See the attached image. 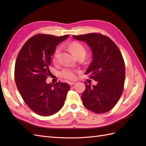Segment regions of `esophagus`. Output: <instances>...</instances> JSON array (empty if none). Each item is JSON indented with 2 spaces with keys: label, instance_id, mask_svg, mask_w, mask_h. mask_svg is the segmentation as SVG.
<instances>
[{
  "label": "esophagus",
  "instance_id": "34e87169",
  "mask_svg": "<svg viewBox=\"0 0 146 146\" xmlns=\"http://www.w3.org/2000/svg\"><path fill=\"white\" fill-rule=\"evenodd\" d=\"M75 82H68V84H69L70 86H72L75 84Z\"/></svg>",
  "mask_w": 146,
  "mask_h": 146
}]
</instances>
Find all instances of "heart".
<instances>
[{
  "label": "heart",
  "mask_w": 146,
  "mask_h": 146,
  "mask_svg": "<svg viewBox=\"0 0 146 146\" xmlns=\"http://www.w3.org/2000/svg\"><path fill=\"white\" fill-rule=\"evenodd\" d=\"M71 50L72 51L73 53L75 56H78L80 54L84 53L85 54L86 50L84 46L81 43L78 42H73L70 46ZM60 48H56L54 51V53L52 56V60L54 63H57L59 60V56H60ZM76 74L77 71L70 68H64L61 71V75L64 78L68 80H75L76 78Z\"/></svg>",
  "instance_id": "obj_1"
}]
</instances>
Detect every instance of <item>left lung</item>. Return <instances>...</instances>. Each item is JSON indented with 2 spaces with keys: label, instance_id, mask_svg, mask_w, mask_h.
<instances>
[{
  "label": "left lung",
  "instance_id": "left-lung-1",
  "mask_svg": "<svg viewBox=\"0 0 146 146\" xmlns=\"http://www.w3.org/2000/svg\"><path fill=\"white\" fill-rule=\"evenodd\" d=\"M73 37L90 47L93 59L85 74L97 82L92 86L84 82L83 105L94 113H106L117 104L124 87L125 70L122 53L112 40L100 33Z\"/></svg>",
  "mask_w": 146,
  "mask_h": 146
}]
</instances>
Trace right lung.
<instances>
[{"label": "right lung", "instance_id": "1", "mask_svg": "<svg viewBox=\"0 0 146 146\" xmlns=\"http://www.w3.org/2000/svg\"><path fill=\"white\" fill-rule=\"evenodd\" d=\"M68 37L38 34L27 40L17 55L15 84L27 106L41 116H50L60 111L70 89L66 83L46 82L51 74L49 67L56 47Z\"/></svg>", "mask_w": 146, "mask_h": 146}]
</instances>
